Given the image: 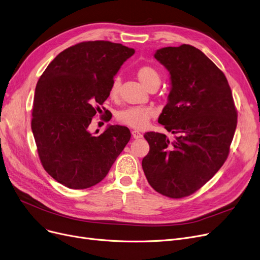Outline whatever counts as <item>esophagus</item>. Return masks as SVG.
<instances>
[{"label": "esophagus", "instance_id": "obj_1", "mask_svg": "<svg viewBox=\"0 0 260 260\" xmlns=\"http://www.w3.org/2000/svg\"><path fill=\"white\" fill-rule=\"evenodd\" d=\"M132 136L134 139H140L142 138V134L139 133L138 131H132Z\"/></svg>", "mask_w": 260, "mask_h": 260}]
</instances>
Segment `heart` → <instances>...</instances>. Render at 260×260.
Listing matches in <instances>:
<instances>
[{
    "label": "heart",
    "mask_w": 260,
    "mask_h": 260,
    "mask_svg": "<svg viewBox=\"0 0 260 260\" xmlns=\"http://www.w3.org/2000/svg\"><path fill=\"white\" fill-rule=\"evenodd\" d=\"M137 77L140 83L148 88L154 83L160 82V75L155 68L151 66H142L137 70ZM121 78L115 76L109 88V95L111 99H117L120 92ZM156 111L154 108L145 107H128L120 110L117 114V120L123 125L135 129H141L146 126V124L155 116Z\"/></svg>",
    "instance_id": "b5f03b06"
}]
</instances>
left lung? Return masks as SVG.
Instances as JSON below:
<instances>
[{"label":"left lung","mask_w":260,"mask_h":260,"mask_svg":"<svg viewBox=\"0 0 260 260\" xmlns=\"http://www.w3.org/2000/svg\"><path fill=\"white\" fill-rule=\"evenodd\" d=\"M154 57L170 73L171 90L158 123L175 134L148 132L142 169L158 193L172 199L194 193L226 160L237 110L224 73L199 49L182 44L157 50Z\"/></svg>","instance_id":"obj_1"}]
</instances>
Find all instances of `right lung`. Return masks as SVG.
I'll return each instance as SVG.
<instances>
[{
  "label": "right lung",
  "instance_id": "add662e5",
  "mask_svg": "<svg viewBox=\"0 0 260 260\" xmlns=\"http://www.w3.org/2000/svg\"><path fill=\"white\" fill-rule=\"evenodd\" d=\"M134 53L120 43L84 41L59 53L40 76L31 131L44 170L61 185H96L129 141L125 126L109 125L99 136L88 127L102 111L114 76Z\"/></svg>",
  "mask_w": 260,
  "mask_h": 260
}]
</instances>
